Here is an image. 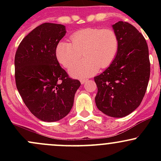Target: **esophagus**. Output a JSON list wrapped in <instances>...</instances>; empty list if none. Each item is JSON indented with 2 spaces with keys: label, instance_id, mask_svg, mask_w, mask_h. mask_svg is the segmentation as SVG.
Wrapping results in <instances>:
<instances>
[{
  "label": "esophagus",
  "instance_id": "34e87169",
  "mask_svg": "<svg viewBox=\"0 0 161 161\" xmlns=\"http://www.w3.org/2000/svg\"><path fill=\"white\" fill-rule=\"evenodd\" d=\"M80 82H81V84L86 83V79H81Z\"/></svg>",
  "mask_w": 161,
  "mask_h": 161
}]
</instances>
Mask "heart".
Returning <instances> with one entry per match:
<instances>
[{
    "label": "heart",
    "instance_id": "heart-1",
    "mask_svg": "<svg viewBox=\"0 0 161 161\" xmlns=\"http://www.w3.org/2000/svg\"><path fill=\"white\" fill-rule=\"evenodd\" d=\"M70 39L71 43L66 41L58 43L55 55L64 68L71 66L69 73L79 79L90 77L97 72L99 68L106 69L111 65L119 49V39L111 29L89 27L74 32ZM81 53L85 59L73 66L80 58Z\"/></svg>",
    "mask_w": 161,
    "mask_h": 161
}]
</instances>
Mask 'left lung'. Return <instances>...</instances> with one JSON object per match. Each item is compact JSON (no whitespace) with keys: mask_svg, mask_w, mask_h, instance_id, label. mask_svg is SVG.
I'll list each match as a JSON object with an SVG mask.
<instances>
[{"mask_svg":"<svg viewBox=\"0 0 161 161\" xmlns=\"http://www.w3.org/2000/svg\"><path fill=\"white\" fill-rule=\"evenodd\" d=\"M119 39V49L111 65L94 77L96 105L113 118H123L140 105L150 75L149 49L143 36L126 22L112 25Z\"/></svg>","mask_w":161,"mask_h":161,"instance_id":"left-lung-1","label":"left lung"}]
</instances>
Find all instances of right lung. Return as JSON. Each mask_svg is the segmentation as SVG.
<instances>
[{"label": "right lung", "mask_w": 161, "mask_h": 161, "mask_svg": "<svg viewBox=\"0 0 161 161\" xmlns=\"http://www.w3.org/2000/svg\"><path fill=\"white\" fill-rule=\"evenodd\" d=\"M65 26L46 22L22 40L14 57L18 91L31 113L41 121L62 119L71 111L81 83L60 66L55 49Z\"/></svg>", "instance_id": "add662e5"}]
</instances>
